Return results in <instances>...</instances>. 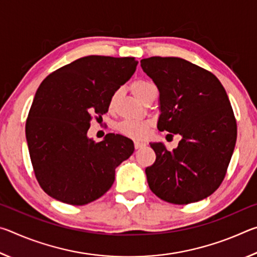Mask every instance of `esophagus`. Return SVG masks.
<instances>
[{
    "mask_svg": "<svg viewBox=\"0 0 257 257\" xmlns=\"http://www.w3.org/2000/svg\"><path fill=\"white\" fill-rule=\"evenodd\" d=\"M146 144L145 143H139V142H135V149L138 150V149H142V147H144Z\"/></svg>",
    "mask_w": 257,
    "mask_h": 257,
    "instance_id": "1",
    "label": "esophagus"
}]
</instances>
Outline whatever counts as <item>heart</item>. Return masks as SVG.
<instances>
[{
  "mask_svg": "<svg viewBox=\"0 0 257 257\" xmlns=\"http://www.w3.org/2000/svg\"><path fill=\"white\" fill-rule=\"evenodd\" d=\"M155 87L152 82L146 80H136L132 84V93L134 96L142 102V99L146 96V94L150 92L151 88ZM119 92H115L112 95L110 105L113 106L118 98ZM150 123L146 121H137V120H123L122 122H120L118 125V129L121 133L124 134L125 136H129L135 139H142L144 138L147 133H149Z\"/></svg>",
  "mask_w": 257,
  "mask_h": 257,
  "instance_id": "b5f03b06",
  "label": "heart"
}]
</instances>
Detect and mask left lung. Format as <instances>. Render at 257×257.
<instances>
[{
  "instance_id": "8db88e82",
  "label": "left lung",
  "mask_w": 257,
  "mask_h": 257,
  "mask_svg": "<svg viewBox=\"0 0 257 257\" xmlns=\"http://www.w3.org/2000/svg\"><path fill=\"white\" fill-rule=\"evenodd\" d=\"M141 66L160 92L159 130L181 136L171 152L150 143L156 154L145 169L150 188L172 204L202 201L219 188L236 145L228 95L213 73L187 60L152 56Z\"/></svg>"
}]
</instances>
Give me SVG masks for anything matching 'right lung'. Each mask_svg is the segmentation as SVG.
<instances>
[{
    "mask_svg": "<svg viewBox=\"0 0 257 257\" xmlns=\"http://www.w3.org/2000/svg\"><path fill=\"white\" fill-rule=\"evenodd\" d=\"M134 58L89 55L47 76L35 94L26 138L35 176L49 196L85 205L111 188L115 168L134 153V142L107 134L87 136L93 116L102 118L112 95L136 71Z\"/></svg>",
    "mask_w": 257,
    "mask_h": 257,
    "instance_id": "add662e5",
    "label": "right lung"
}]
</instances>
